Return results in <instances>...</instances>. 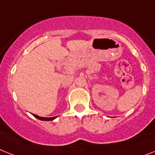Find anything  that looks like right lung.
Returning <instances> with one entry per match:
<instances>
[{
	"mask_svg": "<svg viewBox=\"0 0 155 155\" xmlns=\"http://www.w3.org/2000/svg\"><path fill=\"white\" fill-rule=\"evenodd\" d=\"M33 116H34L35 118L40 120H45V121L53 120H54L55 118H57V116H54V117H40V116H37V115H35V114H33Z\"/></svg>",
	"mask_w": 155,
	"mask_h": 155,
	"instance_id": "1",
	"label": "right lung"
}]
</instances>
